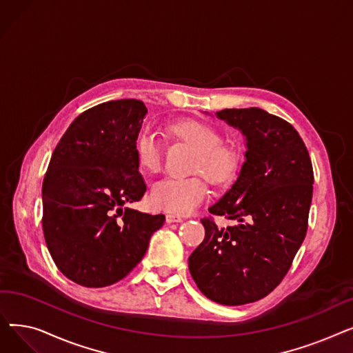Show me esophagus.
Segmentation results:
<instances>
[{
	"mask_svg": "<svg viewBox=\"0 0 353 353\" xmlns=\"http://www.w3.org/2000/svg\"><path fill=\"white\" fill-rule=\"evenodd\" d=\"M165 221H167V223H181L183 217L176 216V214H167L165 216Z\"/></svg>",
	"mask_w": 353,
	"mask_h": 353,
	"instance_id": "obj_1",
	"label": "esophagus"
}]
</instances>
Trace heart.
<instances>
[{"mask_svg":"<svg viewBox=\"0 0 353 353\" xmlns=\"http://www.w3.org/2000/svg\"><path fill=\"white\" fill-rule=\"evenodd\" d=\"M170 133L193 145V172H203L214 184H226L237 173L240 157L234 147L221 143V134L208 123L183 120L170 125ZM134 154L143 170L156 173L163 161V144L153 128H141L134 140ZM208 196V183L201 174L192 177H163L150 192L152 205L173 214H188Z\"/></svg>","mask_w":353,"mask_h":353,"instance_id":"obj_1","label":"heart"}]
</instances>
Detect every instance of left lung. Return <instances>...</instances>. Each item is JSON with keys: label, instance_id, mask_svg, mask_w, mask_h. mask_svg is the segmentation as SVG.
Returning a JSON list of instances; mask_svg holds the SVG:
<instances>
[{"label": "left lung", "instance_id": "obj_1", "mask_svg": "<svg viewBox=\"0 0 353 353\" xmlns=\"http://www.w3.org/2000/svg\"><path fill=\"white\" fill-rule=\"evenodd\" d=\"M216 117L246 140L236 181L209 208L237 225L201 219L206 234L189 270L206 298L237 306L265 298L288 273L307 230L313 169L303 140L283 119L257 107L225 108Z\"/></svg>", "mask_w": 353, "mask_h": 353}]
</instances>
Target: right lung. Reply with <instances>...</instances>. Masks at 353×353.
Returning <instances> with one entry per match:
<instances>
[{"label":"right lung","mask_w":353,"mask_h":353,"mask_svg":"<svg viewBox=\"0 0 353 353\" xmlns=\"http://www.w3.org/2000/svg\"><path fill=\"white\" fill-rule=\"evenodd\" d=\"M147 108L116 100L85 110L54 148L43 181V232L54 263L85 288L110 286L141 261L163 214L124 208L145 183L134 140Z\"/></svg>","instance_id":"obj_1"}]
</instances>
